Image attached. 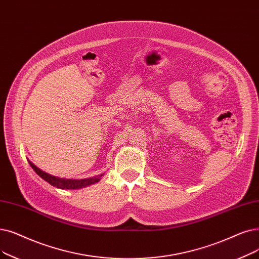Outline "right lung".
<instances>
[{"mask_svg":"<svg viewBox=\"0 0 259 259\" xmlns=\"http://www.w3.org/2000/svg\"><path fill=\"white\" fill-rule=\"evenodd\" d=\"M29 165L31 166V168L33 170L36 171V174L38 176H40L44 181H47L48 183H50L51 185L60 188V189H80L87 186H90L92 184L97 183L102 177L104 176V174L96 176V177H92V178H88V179H80V180H77V179H64V178H59V177H56L53 175H50L46 171L41 170L39 167H37L35 164L32 162H30L29 160H27Z\"/></svg>","mask_w":259,"mask_h":259,"instance_id":"1","label":"right lung"}]
</instances>
